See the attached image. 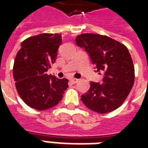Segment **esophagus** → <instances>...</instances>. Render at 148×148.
Masks as SVG:
<instances>
[{"instance_id": "esophagus-1", "label": "esophagus", "mask_w": 148, "mask_h": 148, "mask_svg": "<svg viewBox=\"0 0 148 148\" xmlns=\"http://www.w3.org/2000/svg\"><path fill=\"white\" fill-rule=\"evenodd\" d=\"M71 82L72 83H77V82H78V79L77 78H71Z\"/></svg>"}]
</instances>
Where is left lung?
<instances>
[{"mask_svg": "<svg viewBox=\"0 0 148 148\" xmlns=\"http://www.w3.org/2000/svg\"><path fill=\"white\" fill-rule=\"evenodd\" d=\"M90 55L97 72L104 71L103 83L91 82L89 91L81 100L88 109L107 113L124 103L133 86L135 69L127 47L99 34H81L75 39Z\"/></svg>", "mask_w": 148, "mask_h": 148, "instance_id": "left-lung-1", "label": "left lung"}]
</instances>
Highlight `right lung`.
Masks as SVG:
<instances>
[{"mask_svg": "<svg viewBox=\"0 0 148 148\" xmlns=\"http://www.w3.org/2000/svg\"><path fill=\"white\" fill-rule=\"evenodd\" d=\"M61 34L42 33L24 39L18 51L13 77L24 103L32 109L44 110L58 105L68 87V79L46 74L57 58Z\"/></svg>", "mask_w": 148, "mask_h": 148, "instance_id": "add662e5", "label": "right lung"}]
</instances>
